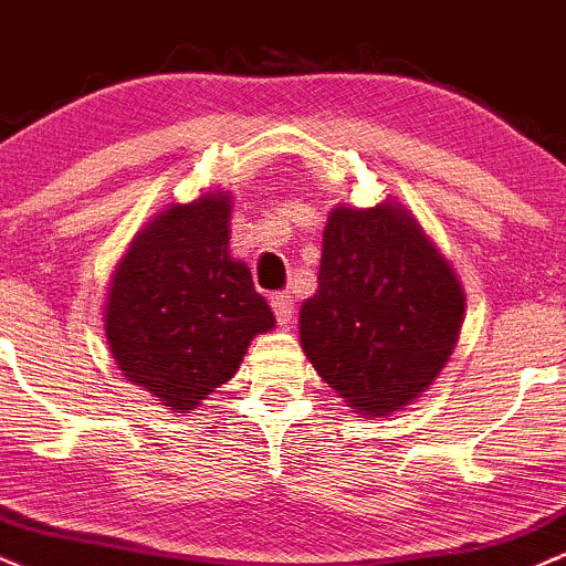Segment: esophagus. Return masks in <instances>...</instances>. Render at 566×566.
<instances>
[{"instance_id": "esophagus-1", "label": "esophagus", "mask_w": 566, "mask_h": 566, "mask_svg": "<svg viewBox=\"0 0 566 566\" xmlns=\"http://www.w3.org/2000/svg\"><path fill=\"white\" fill-rule=\"evenodd\" d=\"M270 304H272V313H275L281 326L291 323V317H294V296H291L289 291H277V294H272Z\"/></svg>"}]
</instances>
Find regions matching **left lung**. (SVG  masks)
I'll return each instance as SVG.
<instances>
[{
    "mask_svg": "<svg viewBox=\"0 0 566 566\" xmlns=\"http://www.w3.org/2000/svg\"><path fill=\"white\" fill-rule=\"evenodd\" d=\"M462 315L452 264L401 202L328 213L300 339L323 382L358 415L387 417L417 401L447 366Z\"/></svg>",
    "mask_w": 566,
    "mask_h": 566,
    "instance_id": "1",
    "label": "left lung"
}]
</instances>
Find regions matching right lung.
I'll return each mask as SVG.
<instances>
[{"label": "right lung", "instance_id": "obj_1", "mask_svg": "<svg viewBox=\"0 0 566 566\" xmlns=\"http://www.w3.org/2000/svg\"><path fill=\"white\" fill-rule=\"evenodd\" d=\"M230 213L224 192L165 208L133 238L106 294L119 371L179 415L230 382L253 336L275 326L249 266L230 256Z\"/></svg>", "mask_w": 566, "mask_h": 566}]
</instances>
